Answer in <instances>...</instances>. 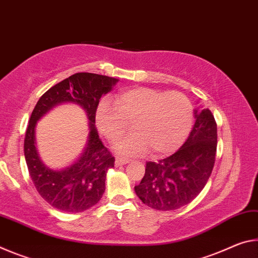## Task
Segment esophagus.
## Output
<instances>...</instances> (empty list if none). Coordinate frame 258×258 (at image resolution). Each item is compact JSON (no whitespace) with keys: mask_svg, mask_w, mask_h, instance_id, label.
<instances>
[{"mask_svg":"<svg viewBox=\"0 0 258 258\" xmlns=\"http://www.w3.org/2000/svg\"><path fill=\"white\" fill-rule=\"evenodd\" d=\"M129 162L128 159H122V158H116L115 159V166H122V164H126Z\"/></svg>","mask_w":258,"mask_h":258,"instance_id":"34e87169","label":"esophagus"}]
</instances>
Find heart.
I'll use <instances>...</instances> for the list:
<instances>
[{"label": "heart", "mask_w": 258, "mask_h": 258, "mask_svg": "<svg viewBox=\"0 0 258 258\" xmlns=\"http://www.w3.org/2000/svg\"><path fill=\"white\" fill-rule=\"evenodd\" d=\"M101 101L96 111L99 133L116 143L133 124L134 135L116 147L124 155H141L151 150L161 157L175 152L187 138L193 124V106L186 96L135 87L117 94L112 100Z\"/></svg>", "instance_id": "b5f03b06"}]
</instances>
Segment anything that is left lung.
<instances>
[{
	"label": "left lung",
	"mask_w": 258,
	"mask_h": 258,
	"mask_svg": "<svg viewBox=\"0 0 258 258\" xmlns=\"http://www.w3.org/2000/svg\"><path fill=\"white\" fill-rule=\"evenodd\" d=\"M196 123L180 149L158 162L146 163L135 186L143 204L157 210H175L189 204L212 175L217 150V124L210 109L196 111Z\"/></svg>",
	"instance_id": "8db88e82"
}]
</instances>
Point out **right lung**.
Listing matches in <instances>:
<instances>
[{"mask_svg": "<svg viewBox=\"0 0 258 258\" xmlns=\"http://www.w3.org/2000/svg\"><path fill=\"white\" fill-rule=\"evenodd\" d=\"M116 82V79L106 75L75 73L45 91L33 109L25 135V159L36 191L54 208L66 213H81L103 197L107 169L114 167L115 159L99 139L95 128L96 111L100 97ZM61 102H75L86 111L91 133L83 157L64 171H52L44 166L37 154L35 125L42 115Z\"/></svg>", "mask_w": 258, "mask_h": 258, "instance_id": "add662e5", "label": "right lung"}]
</instances>
